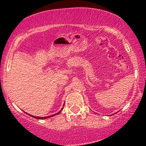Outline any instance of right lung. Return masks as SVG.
I'll list each match as a JSON object with an SVG mask.
<instances>
[{
  "instance_id": "1",
  "label": "right lung",
  "mask_w": 146,
  "mask_h": 146,
  "mask_svg": "<svg viewBox=\"0 0 146 146\" xmlns=\"http://www.w3.org/2000/svg\"><path fill=\"white\" fill-rule=\"evenodd\" d=\"M62 109H63V108H62V110L60 111H58V113H55V114H53V115H50V116H46V117H37V116H34V115H31V114H29V113H27L28 115H29L30 116H31V117H35V118H36V119H46V118H48V117H52V116H54V115H58V114H59L61 112V111L62 110ZM26 113V112H25Z\"/></svg>"
}]
</instances>
